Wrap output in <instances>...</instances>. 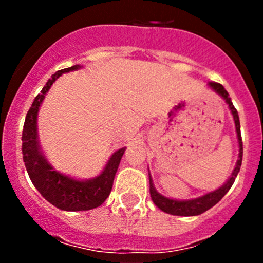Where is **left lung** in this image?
<instances>
[{"label": "left lung", "instance_id": "1", "mask_svg": "<svg viewBox=\"0 0 263 263\" xmlns=\"http://www.w3.org/2000/svg\"><path fill=\"white\" fill-rule=\"evenodd\" d=\"M209 87L211 90H214L217 95L222 98L225 100V103L229 107L230 113H232L233 119H234L235 123V132H237V140H238V146H239V154H238V160L235 163L234 169H233L232 174L228 178V181L221 185V187L216 188L215 191L205 193L203 196L196 198H190V200H177V198H171L166 197V196L161 195L156 191L155 185L153 183V178H151V174L148 172V183H150V196L153 202L155 203L156 208L160 209L161 211L171 215H177V216H196V215H201L205 211H208L209 209H211L213 206L216 205L225 195H227L228 191L230 190V187L234 183L235 178H237L238 173L240 171V165H242V156H243V142H242V136H240V122H239V116H238L237 109L233 105L232 99L229 98L227 90L224 89V86L217 82H210Z\"/></svg>", "mask_w": 263, "mask_h": 263}]
</instances>
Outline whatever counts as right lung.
<instances>
[{
    "mask_svg": "<svg viewBox=\"0 0 263 263\" xmlns=\"http://www.w3.org/2000/svg\"><path fill=\"white\" fill-rule=\"evenodd\" d=\"M82 68L80 65L57 71L44 85L26 113L23 129V159L30 181L34 187L48 202L63 211H86L99 208L109 196L113 181L126 147L117 150L110 155L99 176L89 179H78L61 173L53 168L44 156L38 139V113L47 92L62 73Z\"/></svg>",
    "mask_w": 263,
    "mask_h": 263,
    "instance_id": "obj_1",
    "label": "right lung"
}]
</instances>
